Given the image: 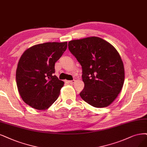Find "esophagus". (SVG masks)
Wrapping results in <instances>:
<instances>
[{
  "instance_id": "obj_1",
  "label": "esophagus",
  "mask_w": 147,
  "mask_h": 147,
  "mask_svg": "<svg viewBox=\"0 0 147 147\" xmlns=\"http://www.w3.org/2000/svg\"><path fill=\"white\" fill-rule=\"evenodd\" d=\"M75 82V80H69L68 83H69L70 84H73Z\"/></svg>"
}]
</instances>
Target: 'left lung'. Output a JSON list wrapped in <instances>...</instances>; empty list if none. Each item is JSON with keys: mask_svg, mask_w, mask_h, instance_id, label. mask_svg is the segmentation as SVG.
<instances>
[{"mask_svg": "<svg viewBox=\"0 0 147 147\" xmlns=\"http://www.w3.org/2000/svg\"><path fill=\"white\" fill-rule=\"evenodd\" d=\"M68 48L82 68V99L96 108L107 107L120 93L124 82L123 63L116 49L98 37L71 40Z\"/></svg>", "mask_w": 147, "mask_h": 147, "instance_id": "8db88e82", "label": "left lung"}]
</instances>
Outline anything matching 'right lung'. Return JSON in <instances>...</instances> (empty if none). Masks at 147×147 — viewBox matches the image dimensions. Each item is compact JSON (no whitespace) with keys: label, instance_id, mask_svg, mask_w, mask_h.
Masks as SVG:
<instances>
[{"label":"right lung","instance_id":"right-lung-1","mask_svg":"<svg viewBox=\"0 0 147 147\" xmlns=\"http://www.w3.org/2000/svg\"><path fill=\"white\" fill-rule=\"evenodd\" d=\"M67 48V42H47L32 46L21 56L16 78L22 100L36 110L50 107L64 82L54 75V65Z\"/></svg>","mask_w":147,"mask_h":147}]
</instances>
